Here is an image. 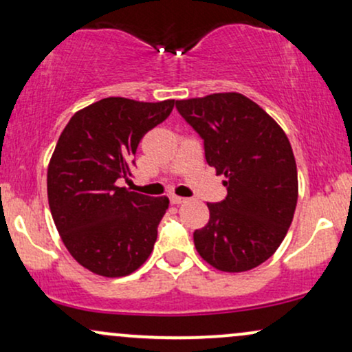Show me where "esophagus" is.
<instances>
[{"label": "esophagus", "mask_w": 352, "mask_h": 352, "mask_svg": "<svg viewBox=\"0 0 352 352\" xmlns=\"http://www.w3.org/2000/svg\"><path fill=\"white\" fill-rule=\"evenodd\" d=\"M185 201H187V199H182V197H175V195L170 197L172 205H182V204H185Z\"/></svg>", "instance_id": "34e87169"}]
</instances>
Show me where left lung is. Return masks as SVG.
<instances>
[{
    "mask_svg": "<svg viewBox=\"0 0 352 352\" xmlns=\"http://www.w3.org/2000/svg\"><path fill=\"white\" fill-rule=\"evenodd\" d=\"M204 140L205 159L225 175L227 197L208 204L210 220L195 230L197 252L220 272H248L276 252L298 201L293 148L283 129L238 92L175 102Z\"/></svg>",
    "mask_w": 352,
    "mask_h": 352,
    "instance_id": "left-lung-1",
    "label": "left lung"
}]
</instances>
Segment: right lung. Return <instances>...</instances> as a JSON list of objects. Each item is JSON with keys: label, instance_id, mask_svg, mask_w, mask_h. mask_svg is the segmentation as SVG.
<instances>
[{"label": "right lung", "instance_id": "right-lung-1", "mask_svg": "<svg viewBox=\"0 0 352 352\" xmlns=\"http://www.w3.org/2000/svg\"><path fill=\"white\" fill-rule=\"evenodd\" d=\"M173 104L106 98L64 127L47 168V200L67 252L89 272L125 276L152 253L168 199L117 187V180L132 175L137 145Z\"/></svg>", "mask_w": 352, "mask_h": 352}]
</instances>
